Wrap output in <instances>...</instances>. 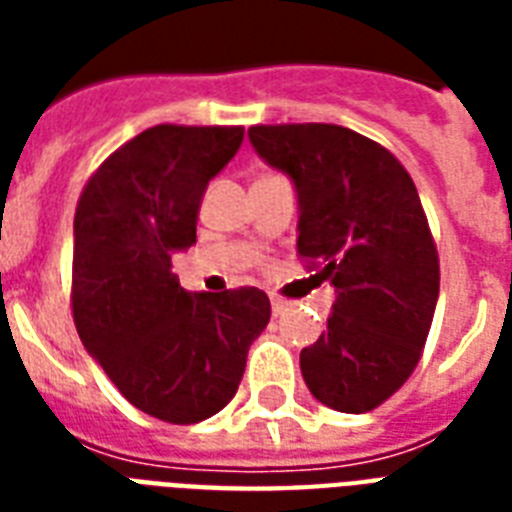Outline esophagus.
Listing matches in <instances>:
<instances>
[{"label":"esophagus","mask_w":512,"mask_h":512,"mask_svg":"<svg viewBox=\"0 0 512 512\" xmlns=\"http://www.w3.org/2000/svg\"><path fill=\"white\" fill-rule=\"evenodd\" d=\"M271 311H273V316H281V313L287 311V300H281V297L271 295Z\"/></svg>","instance_id":"1"}]
</instances>
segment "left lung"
Here are the masks:
<instances>
[{"mask_svg":"<svg viewBox=\"0 0 512 512\" xmlns=\"http://www.w3.org/2000/svg\"><path fill=\"white\" fill-rule=\"evenodd\" d=\"M249 140L292 177L297 255L337 297L300 353L303 380L337 412H372L422 356L438 300V252L404 164L340 124H257Z\"/></svg>","mask_w":512,"mask_h":512,"instance_id":"left-lung-1","label":"left lung"}]
</instances>
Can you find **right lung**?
Here are the masks:
<instances>
[{"instance_id":"add662e5","label":"right lung","mask_w":512,"mask_h":512,"mask_svg":"<svg viewBox=\"0 0 512 512\" xmlns=\"http://www.w3.org/2000/svg\"><path fill=\"white\" fill-rule=\"evenodd\" d=\"M241 140L244 127L156 124L116 148L76 204V332L132 406L172 425L207 420L236 396L271 319L263 289L191 295L172 273V255L196 241L207 183Z\"/></svg>"}]
</instances>
